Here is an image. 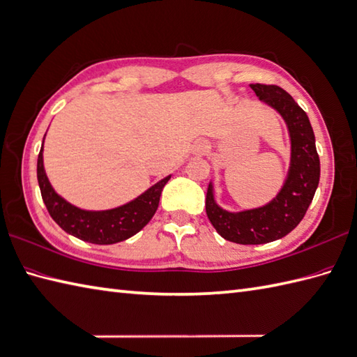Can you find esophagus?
<instances>
[{
  "label": "esophagus",
  "mask_w": 357,
  "mask_h": 357,
  "mask_svg": "<svg viewBox=\"0 0 357 357\" xmlns=\"http://www.w3.org/2000/svg\"><path fill=\"white\" fill-rule=\"evenodd\" d=\"M192 152L196 156H202V155H205L206 152H208V144H206L205 141H196L193 149H192Z\"/></svg>",
  "instance_id": "1"
}]
</instances>
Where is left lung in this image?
Masks as SVG:
<instances>
[{
	"instance_id": "left-lung-1",
	"label": "left lung",
	"mask_w": 357,
	"mask_h": 357,
	"mask_svg": "<svg viewBox=\"0 0 357 357\" xmlns=\"http://www.w3.org/2000/svg\"><path fill=\"white\" fill-rule=\"evenodd\" d=\"M251 88L261 102L283 117L291 137V164L277 196L259 208L238 213L223 210L214 201L210 182L205 199L206 216L223 238L240 245L269 243L291 233L309 208L319 184L321 172L307 114L283 88L261 84H252Z\"/></svg>"
}]
</instances>
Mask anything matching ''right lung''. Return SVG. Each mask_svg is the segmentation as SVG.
<instances>
[{"label":"right lung","instance_id":"obj_1","mask_svg":"<svg viewBox=\"0 0 357 357\" xmlns=\"http://www.w3.org/2000/svg\"><path fill=\"white\" fill-rule=\"evenodd\" d=\"M43 152L44 143L38 156V182L50 216L65 233L94 245L119 243L143 229L153 218L162 188L170 179V176H165L134 201L117 208L103 211L82 210L54 192L44 169Z\"/></svg>","mask_w":357,"mask_h":357}]
</instances>
